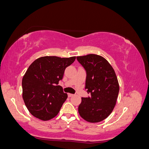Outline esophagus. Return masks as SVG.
Here are the masks:
<instances>
[{
  "instance_id": "1",
  "label": "esophagus",
  "mask_w": 149,
  "mask_h": 149,
  "mask_svg": "<svg viewBox=\"0 0 149 149\" xmlns=\"http://www.w3.org/2000/svg\"><path fill=\"white\" fill-rule=\"evenodd\" d=\"M68 97H71V96H74V94H70V93H69V94H68Z\"/></svg>"
}]
</instances>
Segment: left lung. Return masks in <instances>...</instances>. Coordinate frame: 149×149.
<instances>
[{
	"mask_svg": "<svg viewBox=\"0 0 149 149\" xmlns=\"http://www.w3.org/2000/svg\"><path fill=\"white\" fill-rule=\"evenodd\" d=\"M86 71V87L90 96L81 97L78 112L89 123H98L112 112L118 96L119 84L114 69L105 58L96 54L77 56Z\"/></svg>",
	"mask_w": 149,
	"mask_h": 149,
	"instance_id": "1",
	"label": "left lung"
}]
</instances>
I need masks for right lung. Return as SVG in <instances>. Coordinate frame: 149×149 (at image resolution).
Segmentation results:
<instances>
[{
  "label": "right lung",
  "mask_w": 149,
  "mask_h": 149,
  "mask_svg": "<svg viewBox=\"0 0 149 149\" xmlns=\"http://www.w3.org/2000/svg\"><path fill=\"white\" fill-rule=\"evenodd\" d=\"M75 59V56H44L29 65L22 79V88L24 102L33 116L45 121L57 116L68 97L59 81Z\"/></svg>",
  "instance_id": "1"
}]
</instances>
